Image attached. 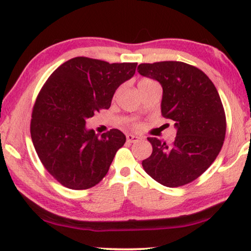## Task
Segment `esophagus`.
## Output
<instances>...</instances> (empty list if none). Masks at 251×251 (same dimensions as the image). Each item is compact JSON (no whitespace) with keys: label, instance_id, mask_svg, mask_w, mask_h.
<instances>
[{"label":"esophagus","instance_id":"34e87169","mask_svg":"<svg viewBox=\"0 0 251 251\" xmlns=\"http://www.w3.org/2000/svg\"><path fill=\"white\" fill-rule=\"evenodd\" d=\"M126 141L128 142V143H136V142L140 141V137L132 135V134H128V135L126 136Z\"/></svg>","mask_w":251,"mask_h":251}]
</instances>
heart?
Returning a JSON list of instances; mask_svg holds the SVG:
<instances>
[{
  "instance_id": "heart-1",
  "label": "heart",
  "mask_w": 251,
  "mask_h": 251,
  "mask_svg": "<svg viewBox=\"0 0 251 251\" xmlns=\"http://www.w3.org/2000/svg\"><path fill=\"white\" fill-rule=\"evenodd\" d=\"M149 82H152V80H150V78H142V80L140 81V83H138V85L144 84V83H149ZM140 127H141L140 124H133L132 125V129L137 130L138 128H140Z\"/></svg>"
}]
</instances>
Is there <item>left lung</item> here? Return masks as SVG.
I'll return each instance as SVG.
<instances>
[{
    "label": "left lung",
    "instance_id": "obj_1",
    "mask_svg": "<svg viewBox=\"0 0 251 251\" xmlns=\"http://www.w3.org/2000/svg\"><path fill=\"white\" fill-rule=\"evenodd\" d=\"M137 71L162 85L161 115L177 128L170 145L148 138L153 150L142 161L143 169L163 186L189 184L214 162L226 138V118L218 90L203 71L184 62L142 63Z\"/></svg>",
    "mask_w": 251,
    "mask_h": 251
}]
</instances>
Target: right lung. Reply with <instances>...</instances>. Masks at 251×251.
<instances>
[{"mask_svg": "<svg viewBox=\"0 0 251 251\" xmlns=\"http://www.w3.org/2000/svg\"><path fill=\"white\" fill-rule=\"evenodd\" d=\"M136 65L78 56L58 66L39 91L31 140L45 169L66 188L99 184L124 145L126 136L119 129L99 136L85 128V121L110 107L116 89L135 74Z\"/></svg>", "mask_w": 251, "mask_h": 251, "instance_id": "obj_1", "label": "right lung"}]
</instances>
